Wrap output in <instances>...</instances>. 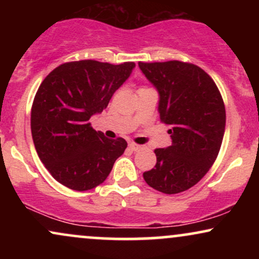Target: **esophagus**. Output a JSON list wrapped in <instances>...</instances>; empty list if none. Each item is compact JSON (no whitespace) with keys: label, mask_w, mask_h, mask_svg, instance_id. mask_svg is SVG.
I'll return each instance as SVG.
<instances>
[{"label":"esophagus","mask_w":259,"mask_h":259,"mask_svg":"<svg viewBox=\"0 0 259 259\" xmlns=\"http://www.w3.org/2000/svg\"><path fill=\"white\" fill-rule=\"evenodd\" d=\"M129 147L132 148V150L134 151V152H138V151H140V150H142V146L141 145H136V144H129Z\"/></svg>","instance_id":"1"}]
</instances>
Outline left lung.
I'll use <instances>...</instances> for the list:
<instances>
[{"instance_id": "obj_1", "label": "left lung", "mask_w": 259, "mask_h": 259, "mask_svg": "<svg viewBox=\"0 0 259 259\" xmlns=\"http://www.w3.org/2000/svg\"><path fill=\"white\" fill-rule=\"evenodd\" d=\"M139 67L158 92L160 120L170 125L171 146L157 148V163L144 179L163 194L185 191L212 167L225 132L222 95L208 74L179 61L142 63Z\"/></svg>"}]
</instances>
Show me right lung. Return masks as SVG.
Masks as SVG:
<instances>
[{
  "label": "right lung",
  "instance_id": "right-lung-1",
  "mask_svg": "<svg viewBox=\"0 0 259 259\" xmlns=\"http://www.w3.org/2000/svg\"><path fill=\"white\" fill-rule=\"evenodd\" d=\"M134 62L79 61L61 64L41 82L31 107V135L47 170L62 185L86 191L99 186L127 146L89 123L126 81Z\"/></svg>",
  "mask_w": 259,
  "mask_h": 259
}]
</instances>
